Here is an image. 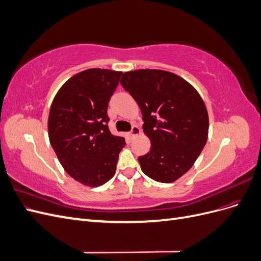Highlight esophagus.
<instances>
[{
  "label": "esophagus",
  "mask_w": 261,
  "mask_h": 261,
  "mask_svg": "<svg viewBox=\"0 0 261 261\" xmlns=\"http://www.w3.org/2000/svg\"><path fill=\"white\" fill-rule=\"evenodd\" d=\"M139 134H140V128L138 127V126H133V127H132V130L129 132L128 135H129V138L134 139V138H135L136 136H138Z\"/></svg>",
  "instance_id": "34e87169"
}]
</instances>
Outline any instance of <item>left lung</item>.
<instances>
[{
    "label": "left lung",
    "mask_w": 261,
    "mask_h": 261,
    "mask_svg": "<svg viewBox=\"0 0 261 261\" xmlns=\"http://www.w3.org/2000/svg\"><path fill=\"white\" fill-rule=\"evenodd\" d=\"M121 85L137 102L150 151L138 158L147 176L172 183L191 169L207 143L209 117L200 94L183 78L161 69L123 74Z\"/></svg>",
    "instance_id": "8db88e82"
}]
</instances>
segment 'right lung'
<instances>
[{"label":"right lung","mask_w":261,"mask_h":261,"mask_svg":"<svg viewBox=\"0 0 261 261\" xmlns=\"http://www.w3.org/2000/svg\"><path fill=\"white\" fill-rule=\"evenodd\" d=\"M122 72L90 68L74 75L52 101L48 132L58 159L80 183L98 187L115 174L125 139L108 127V105Z\"/></svg>","instance_id":"add662e5"}]
</instances>
